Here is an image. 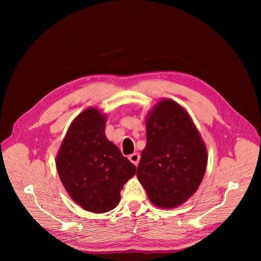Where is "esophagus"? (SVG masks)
<instances>
[{
	"instance_id": "34e87169",
	"label": "esophagus",
	"mask_w": 261,
	"mask_h": 261,
	"mask_svg": "<svg viewBox=\"0 0 261 261\" xmlns=\"http://www.w3.org/2000/svg\"><path fill=\"white\" fill-rule=\"evenodd\" d=\"M129 159H130V162L132 164H135L136 166H138V164H139V160H140V154L137 153V152L132 153V154H130V156H129Z\"/></svg>"
}]
</instances>
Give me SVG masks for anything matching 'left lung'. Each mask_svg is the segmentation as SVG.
Masks as SVG:
<instances>
[{
	"mask_svg": "<svg viewBox=\"0 0 261 261\" xmlns=\"http://www.w3.org/2000/svg\"><path fill=\"white\" fill-rule=\"evenodd\" d=\"M146 130L138 179L153 205L179 206L203 179L207 164L205 143L185 109L169 98L159 101L149 112Z\"/></svg>",
	"mask_w": 261,
	"mask_h": 261,
	"instance_id": "left-lung-1",
	"label": "left lung"
}]
</instances>
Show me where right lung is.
I'll list each match as a JSON object with an SVG mask.
<instances>
[{
  "instance_id": "right-lung-1",
  "label": "right lung",
  "mask_w": 261,
  "mask_h": 261,
  "mask_svg": "<svg viewBox=\"0 0 261 261\" xmlns=\"http://www.w3.org/2000/svg\"><path fill=\"white\" fill-rule=\"evenodd\" d=\"M105 121L95 108L83 111L71 122L56 158L69 196L93 213L113 210L123 185L136 174V166L105 137Z\"/></svg>"
}]
</instances>
